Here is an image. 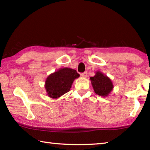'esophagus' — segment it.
Instances as JSON below:
<instances>
[{
    "label": "esophagus",
    "instance_id": "1",
    "mask_svg": "<svg viewBox=\"0 0 150 150\" xmlns=\"http://www.w3.org/2000/svg\"><path fill=\"white\" fill-rule=\"evenodd\" d=\"M81 76H82L83 77H87V71H85L81 73Z\"/></svg>",
    "mask_w": 150,
    "mask_h": 150
}]
</instances>
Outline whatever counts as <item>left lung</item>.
<instances>
[{
	"instance_id": "left-lung-1",
	"label": "left lung",
	"mask_w": 150,
	"mask_h": 150,
	"mask_svg": "<svg viewBox=\"0 0 150 150\" xmlns=\"http://www.w3.org/2000/svg\"><path fill=\"white\" fill-rule=\"evenodd\" d=\"M93 87L98 95L106 96L112 90L113 85L111 80L102 73L96 72L94 77H91Z\"/></svg>"
}]
</instances>
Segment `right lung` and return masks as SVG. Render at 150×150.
<instances>
[{"label": "right lung", "mask_w": 150, "mask_h": 150, "mask_svg": "<svg viewBox=\"0 0 150 150\" xmlns=\"http://www.w3.org/2000/svg\"><path fill=\"white\" fill-rule=\"evenodd\" d=\"M79 74L75 69L63 68L51 74L45 81V87L50 97L56 98L69 92L72 83Z\"/></svg>", "instance_id": "right-lung-1"}]
</instances>
